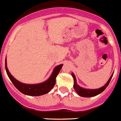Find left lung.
I'll list each match as a JSON object with an SVG mask.
<instances>
[{
  "label": "left lung",
  "instance_id": "1",
  "mask_svg": "<svg viewBox=\"0 0 121 121\" xmlns=\"http://www.w3.org/2000/svg\"><path fill=\"white\" fill-rule=\"evenodd\" d=\"M73 78L74 79V89L75 90V91L77 92V93L80 96L82 97H85V98H88V97H93L95 96H97L98 95L100 94V93H102V91L105 90V89L107 88L108 85L109 83L110 82L111 79H112V77H113V74H112L111 77L110 78L109 80L108 81V82H107L106 84H105L104 86H103L102 87L100 88H98V89H94V90H88V89H85V88H82L80 86L77 84L76 82V77L74 76L73 73L71 74Z\"/></svg>",
  "mask_w": 121,
  "mask_h": 121
}]
</instances>
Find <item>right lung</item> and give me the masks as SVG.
<instances>
[{"label": "right lung", "instance_id": "right-lung-1", "mask_svg": "<svg viewBox=\"0 0 121 121\" xmlns=\"http://www.w3.org/2000/svg\"><path fill=\"white\" fill-rule=\"evenodd\" d=\"M62 66V64H60L59 65L56 67L50 78L45 82L38 84L29 85V84H23L17 81L11 74L6 66V59H5V69H6V73L13 85L16 86V88L18 90L20 91L23 94L28 96H39L48 93L53 88V86L56 84V78L59 73L60 70H61Z\"/></svg>", "mask_w": 121, "mask_h": 121}]
</instances>
